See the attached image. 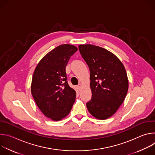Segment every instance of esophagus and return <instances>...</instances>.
Returning <instances> with one entry per match:
<instances>
[{"mask_svg":"<svg viewBox=\"0 0 155 155\" xmlns=\"http://www.w3.org/2000/svg\"><path fill=\"white\" fill-rule=\"evenodd\" d=\"M72 80H73L74 83H75L76 84H77V83L78 82V85L79 86H81L82 85V84H81V83H80V81H79L77 80V79H76V78H74Z\"/></svg>","mask_w":155,"mask_h":155,"instance_id":"1","label":"esophagus"}]
</instances>
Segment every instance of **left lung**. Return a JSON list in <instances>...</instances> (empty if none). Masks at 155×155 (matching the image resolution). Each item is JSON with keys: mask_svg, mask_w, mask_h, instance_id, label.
Returning a JSON list of instances; mask_svg holds the SVG:
<instances>
[{"mask_svg": "<svg viewBox=\"0 0 155 155\" xmlns=\"http://www.w3.org/2000/svg\"><path fill=\"white\" fill-rule=\"evenodd\" d=\"M78 50L72 45H61L37 64L31 83V93L41 112L53 121L67 117L75 101L76 92L67 81L65 68Z\"/></svg>", "mask_w": 155, "mask_h": 155, "instance_id": "obj_1", "label": "left lung"}]
</instances>
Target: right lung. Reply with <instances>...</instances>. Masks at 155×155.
Here are the masks:
<instances>
[{"label":"right lung","instance_id":"1","mask_svg":"<svg viewBox=\"0 0 155 155\" xmlns=\"http://www.w3.org/2000/svg\"><path fill=\"white\" fill-rule=\"evenodd\" d=\"M79 51L90 71L92 98L88 111L99 120L114 115L127 94L129 81L124 66L110 51L93 45H80Z\"/></svg>","mask_w":155,"mask_h":155}]
</instances>
